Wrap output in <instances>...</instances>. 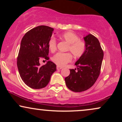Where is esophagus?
<instances>
[{"instance_id": "1", "label": "esophagus", "mask_w": 122, "mask_h": 122, "mask_svg": "<svg viewBox=\"0 0 122 122\" xmlns=\"http://www.w3.org/2000/svg\"><path fill=\"white\" fill-rule=\"evenodd\" d=\"M62 67H61V66H57V70H60V69H62Z\"/></svg>"}]
</instances>
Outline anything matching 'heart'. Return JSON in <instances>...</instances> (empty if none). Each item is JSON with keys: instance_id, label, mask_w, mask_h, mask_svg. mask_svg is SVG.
Here are the masks:
<instances>
[{"instance_id": "heart-1", "label": "heart", "mask_w": 122, "mask_h": 122, "mask_svg": "<svg viewBox=\"0 0 122 122\" xmlns=\"http://www.w3.org/2000/svg\"><path fill=\"white\" fill-rule=\"evenodd\" d=\"M60 38L68 44L67 50L71 51L76 58L82 56L86 50V43L80 40L79 36L71 31H68L60 36ZM48 47L51 52L57 49V42L55 38H51L48 42ZM72 57L69 53H57L52 57V61L60 66H64L72 61Z\"/></svg>"}]
</instances>
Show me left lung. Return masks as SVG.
Wrapping results in <instances>:
<instances>
[{
	"label": "left lung",
	"instance_id": "1",
	"mask_svg": "<svg viewBox=\"0 0 122 122\" xmlns=\"http://www.w3.org/2000/svg\"><path fill=\"white\" fill-rule=\"evenodd\" d=\"M86 50L75 63L76 69H70V75L65 78L70 90L76 92L90 88L100 75L104 53L97 38L89 34L84 37Z\"/></svg>",
	"mask_w": 122,
	"mask_h": 122
}]
</instances>
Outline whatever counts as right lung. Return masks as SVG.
<instances>
[{"label": "right lung", "instance_id": "right-lung-1", "mask_svg": "<svg viewBox=\"0 0 122 122\" xmlns=\"http://www.w3.org/2000/svg\"><path fill=\"white\" fill-rule=\"evenodd\" d=\"M53 28L39 26L27 32L22 38L17 58V66L23 81L33 89L45 87L56 65L50 61L41 66L42 58L49 59L48 42L52 36Z\"/></svg>", "mask_w": 122, "mask_h": 122}]
</instances>
